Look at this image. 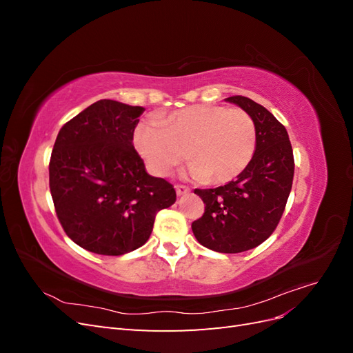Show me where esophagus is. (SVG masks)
<instances>
[{
    "mask_svg": "<svg viewBox=\"0 0 353 353\" xmlns=\"http://www.w3.org/2000/svg\"><path fill=\"white\" fill-rule=\"evenodd\" d=\"M175 191H176V194L178 196H184V194H187L188 191H190V188L187 187V185H175Z\"/></svg>",
    "mask_w": 353,
    "mask_h": 353,
    "instance_id": "esophagus-1",
    "label": "esophagus"
}]
</instances>
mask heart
I'll use <instances>...</instances> for the list:
<instances>
[{
  "instance_id": "b5f03b06",
  "label": "heart",
  "mask_w": 353,
  "mask_h": 353,
  "mask_svg": "<svg viewBox=\"0 0 353 353\" xmlns=\"http://www.w3.org/2000/svg\"><path fill=\"white\" fill-rule=\"evenodd\" d=\"M134 145L156 176H168L190 157L191 174L228 183L248 168L256 147V125L239 108L194 104L165 121L138 123Z\"/></svg>"
}]
</instances>
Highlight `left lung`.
<instances>
[{
    "mask_svg": "<svg viewBox=\"0 0 353 353\" xmlns=\"http://www.w3.org/2000/svg\"><path fill=\"white\" fill-rule=\"evenodd\" d=\"M227 101L240 105L254 121V154L236 181L194 190L205 203V213L191 228L205 248L240 253L263 243L279 225L293 184L294 159L284 125L270 110L243 95Z\"/></svg>",
    "mask_w": 353,
    "mask_h": 353,
    "instance_id": "8db88e82",
    "label": "left lung"
}]
</instances>
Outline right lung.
Returning a JSON list of instances; mask_svg holds the SVG:
<instances>
[{"mask_svg": "<svg viewBox=\"0 0 353 353\" xmlns=\"http://www.w3.org/2000/svg\"><path fill=\"white\" fill-rule=\"evenodd\" d=\"M140 105L100 100L61 126L50 159V191L63 230L82 249L121 256L148 240L174 185L150 176L134 148Z\"/></svg>", "mask_w": 353, "mask_h": 353, "instance_id": "1", "label": "right lung"}]
</instances>
